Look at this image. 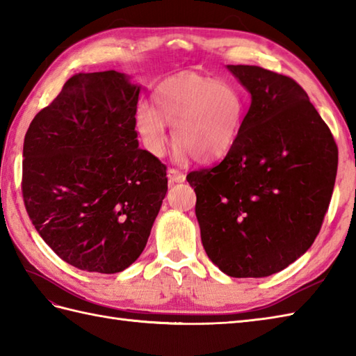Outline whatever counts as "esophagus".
Returning a JSON list of instances; mask_svg holds the SVG:
<instances>
[{
	"label": "esophagus",
	"instance_id": "1",
	"mask_svg": "<svg viewBox=\"0 0 356 356\" xmlns=\"http://www.w3.org/2000/svg\"><path fill=\"white\" fill-rule=\"evenodd\" d=\"M168 179H170V182H184L185 174L182 171L176 170V168H170L168 170Z\"/></svg>",
	"mask_w": 356,
	"mask_h": 356
}]
</instances>
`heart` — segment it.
I'll return each mask as SVG.
<instances>
[{"label":"heart","instance_id":"1","mask_svg":"<svg viewBox=\"0 0 356 356\" xmlns=\"http://www.w3.org/2000/svg\"><path fill=\"white\" fill-rule=\"evenodd\" d=\"M153 104L136 111L143 147L165 156L172 127L177 157L193 156L199 163H214L231 153L245 122L246 102L240 90L197 72H180L163 79L153 92Z\"/></svg>","mask_w":356,"mask_h":356}]
</instances>
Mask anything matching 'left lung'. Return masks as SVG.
Here are the masks:
<instances>
[{"label": "left lung", "instance_id": "obj_1", "mask_svg": "<svg viewBox=\"0 0 356 356\" xmlns=\"http://www.w3.org/2000/svg\"><path fill=\"white\" fill-rule=\"evenodd\" d=\"M228 69L251 93V107L231 153L186 180L211 261L229 277L260 278L289 266L318 236L338 147L292 78L257 65Z\"/></svg>", "mask_w": 356, "mask_h": 356}]
</instances>
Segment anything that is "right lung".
<instances>
[{
	"label": "right lung",
	"mask_w": 356,
	"mask_h": 356,
	"mask_svg": "<svg viewBox=\"0 0 356 356\" xmlns=\"http://www.w3.org/2000/svg\"><path fill=\"white\" fill-rule=\"evenodd\" d=\"M139 92L115 70L76 73L26 133L27 214L82 270L116 274L138 260L168 190L166 166L139 148Z\"/></svg>",
	"instance_id": "right-lung-1"
}]
</instances>
